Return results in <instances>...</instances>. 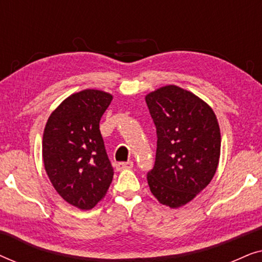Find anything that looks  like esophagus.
<instances>
[{
    "label": "esophagus",
    "instance_id": "1",
    "mask_svg": "<svg viewBox=\"0 0 262 262\" xmlns=\"http://www.w3.org/2000/svg\"><path fill=\"white\" fill-rule=\"evenodd\" d=\"M132 167H134V162H132V161H127V162H120V163L116 164V168L118 171H121L125 169H131Z\"/></svg>",
    "mask_w": 262,
    "mask_h": 262
}]
</instances>
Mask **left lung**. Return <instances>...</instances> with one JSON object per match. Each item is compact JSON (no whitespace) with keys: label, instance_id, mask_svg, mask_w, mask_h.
I'll list each match as a JSON object with an SVG mask.
<instances>
[{"label":"left lung","instance_id":"1","mask_svg":"<svg viewBox=\"0 0 262 262\" xmlns=\"http://www.w3.org/2000/svg\"><path fill=\"white\" fill-rule=\"evenodd\" d=\"M156 126L155 166L148 173L154 196L171 209L184 206L210 184L221 156V130L213 110L174 84L145 95Z\"/></svg>","mask_w":262,"mask_h":262}]
</instances>
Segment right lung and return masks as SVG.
Segmentation results:
<instances>
[{
	"instance_id": "right-lung-1",
	"label": "right lung",
	"mask_w": 262,
	"mask_h": 262,
	"mask_svg": "<svg viewBox=\"0 0 262 262\" xmlns=\"http://www.w3.org/2000/svg\"><path fill=\"white\" fill-rule=\"evenodd\" d=\"M113 96L99 89L74 93L46 121L42 161L57 193L80 210L105 198L113 179L99 123Z\"/></svg>"
}]
</instances>
